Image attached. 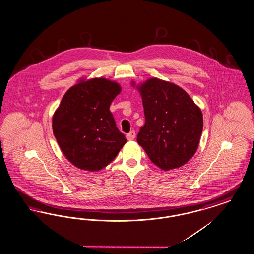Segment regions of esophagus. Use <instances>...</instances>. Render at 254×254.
Wrapping results in <instances>:
<instances>
[{"label": "esophagus", "mask_w": 254, "mask_h": 254, "mask_svg": "<svg viewBox=\"0 0 254 254\" xmlns=\"http://www.w3.org/2000/svg\"><path fill=\"white\" fill-rule=\"evenodd\" d=\"M135 136H136V133H135L134 130H132V131L129 132L128 134H127V139L128 141H132V140L135 139Z\"/></svg>", "instance_id": "esophagus-1"}]
</instances>
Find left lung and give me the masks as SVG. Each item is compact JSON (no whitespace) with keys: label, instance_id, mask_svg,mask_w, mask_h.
I'll list each match as a JSON object with an SVG mask.
<instances>
[{"label":"left lung","instance_id":"left-lung-1","mask_svg":"<svg viewBox=\"0 0 254 254\" xmlns=\"http://www.w3.org/2000/svg\"><path fill=\"white\" fill-rule=\"evenodd\" d=\"M131 85L135 87V82ZM136 89L142 96L145 123L137 136L154 164L168 171L196 152L203 129L202 112L189 94L171 82L153 77Z\"/></svg>","mask_w":254,"mask_h":254}]
</instances>
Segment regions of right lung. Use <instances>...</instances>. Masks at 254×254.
Returning <instances> with one entry per match:
<instances>
[{
	"label": "right lung",
	"mask_w": 254,
	"mask_h": 254,
	"mask_svg": "<svg viewBox=\"0 0 254 254\" xmlns=\"http://www.w3.org/2000/svg\"><path fill=\"white\" fill-rule=\"evenodd\" d=\"M120 92L117 82L96 77L80 79L62 97L53 115V132L61 151L75 167L99 171L127 142L110 112Z\"/></svg>",
	"instance_id": "1"
}]
</instances>
